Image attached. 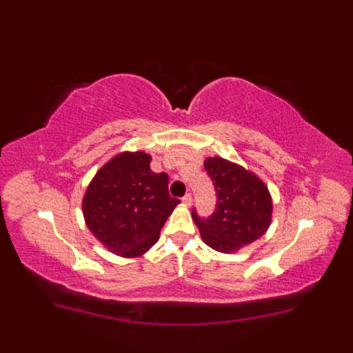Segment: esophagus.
I'll return each instance as SVG.
<instances>
[{"label": "esophagus", "mask_w": 353, "mask_h": 353, "mask_svg": "<svg viewBox=\"0 0 353 353\" xmlns=\"http://www.w3.org/2000/svg\"><path fill=\"white\" fill-rule=\"evenodd\" d=\"M181 200H183L184 205L190 206V205H191V201H193V196H191V193H187V194H185L183 199H181Z\"/></svg>", "instance_id": "esophagus-1"}]
</instances>
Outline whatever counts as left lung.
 <instances>
[{"label": "left lung", "instance_id": "8db88e82", "mask_svg": "<svg viewBox=\"0 0 353 353\" xmlns=\"http://www.w3.org/2000/svg\"><path fill=\"white\" fill-rule=\"evenodd\" d=\"M205 169L216 191L215 212L193 219L208 245L222 253L237 252L262 237L272 218L268 187L254 174L222 157L205 160Z\"/></svg>", "mask_w": 353, "mask_h": 353}]
</instances>
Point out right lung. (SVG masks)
<instances>
[{
  "label": "right lung",
  "instance_id": "right-lung-1",
  "mask_svg": "<svg viewBox=\"0 0 353 353\" xmlns=\"http://www.w3.org/2000/svg\"><path fill=\"white\" fill-rule=\"evenodd\" d=\"M150 162L144 152L114 156L95 174L83 196L87 227L114 254L134 258L145 253L179 203L169 194L168 174H154Z\"/></svg>",
  "mask_w": 353,
  "mask_h": 353
}]
</instances>
